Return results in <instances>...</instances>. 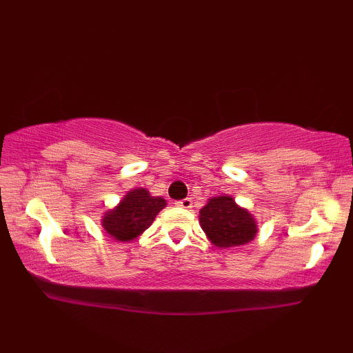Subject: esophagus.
Here are the masks:
<instances>
[{
    "label": "esophagus",
    "mask_w": 353,
    "mask_h": 353,
    "mask_svg": "<svg viewBox=\"0 0 353 353\" xmlns=\"http://www.w3.org/2000/svg\"><path fill=\"white\" fill-rule=\"evenodd\" d=\"M177 207H182V208H191V205H193V201H191L190 198H185V199H181L176 202Z\"/></svg>",
    "instance_id": "esophagus-1"
}]
</instances>
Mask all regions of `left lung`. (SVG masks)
Returning a JSON list of instances; mask_svg holds the SVG:
<instances>
[{"instance_id":"left-lung-1","label":"left lung","mask_w":353,"mask_h":353,"mask_svg":"<svg viewBox=\"0 0 353 353\" xmlns=\"http://www.w3.org/2000/svg\"><path fill=\"white\" fill-rule=\"evenodd\" d=\"M202 230L218 248L241 246L254 240L256 224L246 208L235 204L230 196H219L201 208Z\"/></svg>"}]
</instances>
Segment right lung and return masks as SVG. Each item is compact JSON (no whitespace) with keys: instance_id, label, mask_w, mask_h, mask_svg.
Segmentation results:
<instances>
[{"instance_id":"1","label":"right lung","mask_w":353,"mask_h":353,"mask_svg":"<svg viewBox=\"0 0 353 353\" xmlns=\"http://www.w3.org/2000/svg\"><path fill=\"white\" fill-rule=\"evenodd\" d=\"M163 198H152L145 188H135L124 196L115 210L105 212L103 227L118 241H130L143 234L162 208Z\"/></svg>"}]
</instances>
